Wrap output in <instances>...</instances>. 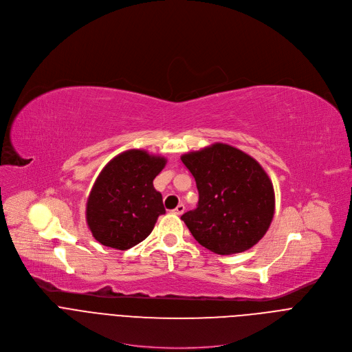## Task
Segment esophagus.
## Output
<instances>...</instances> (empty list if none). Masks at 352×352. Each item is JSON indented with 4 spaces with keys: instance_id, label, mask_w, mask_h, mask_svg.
<instances>
[{
    "instance_id": "1",
    "label": "esophagus",
    "mask_w": 352,
    "mask_h": 352,
    "mask_svg": "<svg viewBox=\"0 0 352 352\" xmlns=\"http://www.w3.org/2000/svg\"><path fill=\"white\" fill-rule=\"evenodd\" d=\"M184 212H185V206H184V205H178V206L173 210V213L177 214V216H181Z\"/></svg>"
}]
</instances>
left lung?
<instances>
[{"label": "left lung", "mask_w": 352, "mask_h": 352, "mask_svg": "<svg viewBox=\"0 0 352 352\" xmlns=\"http://www.w3.org/2000/svg\"><path fill=\"white\" fill-rule=\"evenodd\" d=\"M199 190L195 210L182 220L195 239L217 255H234L256 245L276 209L273 182L242 150L216 142L181 156Z\"/></svg>", "instance_id": "obj_1"}]
</instances>
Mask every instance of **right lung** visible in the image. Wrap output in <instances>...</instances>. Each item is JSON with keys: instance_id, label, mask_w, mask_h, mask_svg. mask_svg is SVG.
I'll list each match as a JSON object with an SVG mask.
<instances>
[{"instance_id": "add662e5", "label": "right lung", "mask_w": 352, "mask_h": 352, "mask_svg": "<svg viewBox=\"0 0 352 352\" xmlns=\"http://www.w3.org/2000/svg\"><path fill=\"white\" fill-rule=\"evenodd\" d=\"M167 159L143 148H129L113 157L97 175L86 202V223L102 245L125 250L153 231L166 213L153 179Z\"/></svg>"}]
</instances>
